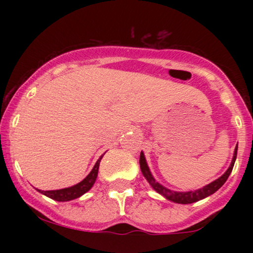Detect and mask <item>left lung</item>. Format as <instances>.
Here are the masks:
<instances>
[{
    "label": "left lung",
    "instance_id": "obj_1",
    "mask_svg": "<svg viewBox=\"0 0 253 253\" xmlns=\"http://www.w3.org/2000/svg\"><path fill=\"white\" fill-rule=\"evenodd\" d=\"M237 151H238V144L234 149V153H233V158H232L231 164H229L228 169L226 170V172L223 173L222 176H220L219 178L213 181L210 184L205 185V187L200 188V189L196 190H191V191H173L171 189H168L167 187L162 185L161 183L157 182L156 178L153 177L152 173H151L149 165H147L146 158H145L144 152L141 151L140 153V159H139V163H140V169L141 172L146 181L150 183L151 187L155 189L157 193L161 194L162 196H164L165 199L169 200L171 202H175V203H181V205H188V203H194L200 201V200L206 199V197L211 196V194L215 193L216 190H219L220 188L222 187L223 183L227 181L228 176L231 175L232 170H233L234 163H236V159H237Z\"/></svg>",
    "mask_w": 253,
    "mask_h": 253
}]
</instances>
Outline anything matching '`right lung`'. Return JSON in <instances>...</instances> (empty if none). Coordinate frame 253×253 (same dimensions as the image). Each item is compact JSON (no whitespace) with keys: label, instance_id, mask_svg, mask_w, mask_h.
<instances>
[{"label":"right lung","instance_id":"obj_1","mask_svg":"<svg viewBox=\"0 0 253 253\" xmlns=\"http://www.w3.org/2000/svg\"><path fill=\"white\" fill-rule=\"evenodd\" d=\"M103 156L104 155H102L97 159V162L95 163L92 170L89 172V175L86 176L83 181L77 183V184L72 185V187H69V188H64V189H58V190H46V191L40 190V189H37V190L39 191V193H42V195L50 197V199L56 200V201H59V202L71 201V200H75L77 199V197L84 195L86 191L91 189V187L94 185L95 181H96L98 168H100V162Z\"/></svg>","mask_w":253,"mask_h":253}]
</instances>
